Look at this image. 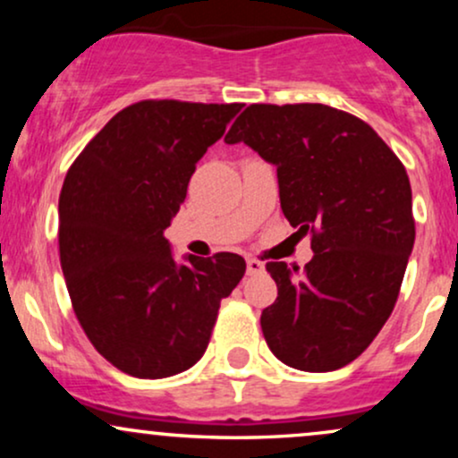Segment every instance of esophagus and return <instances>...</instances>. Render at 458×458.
I'll return each mask as SVG.
<instances>
[{
	"instance_id": "obj_1",
	"label": "esophagus",
	"mask_w": 458,
	"mask_h": 458,
	"mask_svg": "<svg viewBox=\"0 0 458 458\" xmlns=\"http://www.w3.org/2000/svg\"><path fill=\"white\" fill-rule=\"evenodd\" d=\"M265 271V265L256 259H247V276H256V273Z\"/></svg>"
}]
</instances>
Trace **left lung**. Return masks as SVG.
Returning <instances> with one entry per match:
<instances>
[{"mask_svg": "<svg viewBox=\"0 0 458 458\" xmlns=\"http://www.w3.org/2000/svg\"><path fill=\"white\" fill-rule=\"evenodd\" d=\"M224 141L277 167L284 217L312 233L303 273L267 262L277 284L260 317L267 344L297 370L351 364L390 318L413 250L404 165L370 124L320 103L250 105Z\"/></svg>", "mask_w": 458, "mask_h": 458, "instance_id": "obj_1", "label": "left lung"}]
</instances>
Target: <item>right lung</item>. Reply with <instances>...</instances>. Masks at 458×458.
I'll return each instance as SVG.
<instances>
[{
    "label": "right lung",
    "instance_id": "right-lung-1",
    "mask_svg": "<svg viewBox=\"0 0 458 458\" xmlns=\"http://www.w3.org/2000/svg\"><path fill=\"white\" fill-rule=\"evenodd\" d=\"M239 103L140 101L81 150L60 193V262L88 340L138 379L191 368L207 351L219 303L245 273L239 254L178 265L163 230L187 198L208 146Z\"/></svg>",
    "mask_w": 458,
    "mask_h": 458
}]
</instances>
